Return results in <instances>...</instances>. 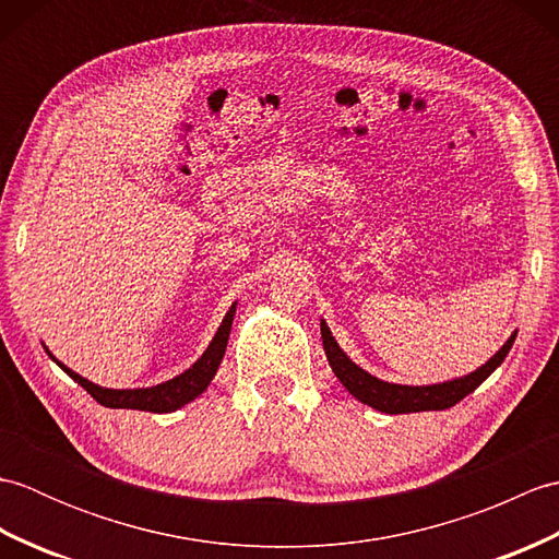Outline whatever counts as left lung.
<instances>
[{"instance_id":"obj_1","label":"left lung","mask_w":559,"mask_h":559,"mask_svg":"<svg viewBox=\"0 0 559 559\" xmlns=\"http://www.w3.org/2000/svg\"><path fill=\"white\" fill-rule=\"evenodd\" d=\"M322 341H324V353L331 365V370L338 377V382L348 389L358 401L367 403V406L374 411H382L389 415L399 413H420V411H447L456 406L461 399H466L471 391H476L485 379H488L497 367H500L507 358V353L512 350L516 331L507 338L504 346L497 350L492 358L480 365L478 370H473L456 379H447V382L439 384H423V386H408V384H394L384 382V379H377L374 374L365 372L360 365H355L343 348L331 336L326 322L322 319Z\"/></svg>"}]
</instances>
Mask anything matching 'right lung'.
<instances>
[{
	"label": "right lung",
	"instance_id": "obj_1",
	"mask_svg": "<svg viewBox=\"0 0 559 559\" xmlns=\"http://www.w3.org/2000/svg\"><path fill=\"white\" fill-rule=\"evenodd\" d=\"M235 307L237 302H233V307L228 310V314L223 317V322L216 331V336L211 338L209 348L201 353V358L185 370L182 374H177L168 382H160L156 386H141V389H108L100 384L88 382L86 377L76 374L74 370H69L64 362H59L55 355L47 350V355L62 367V370L74 379L76 384H81L88 394L96 399L100 406L105 408H132V411H151V413H173L177 408L187 406L189 401L199 399L204 391L209 389L211 379L216 377L221 360L225 355V348H228V338H230V326H233V317H235Z\"/></svg>",
	"mask_w": 559,
	"mask_h": 559
}]
</instances>
